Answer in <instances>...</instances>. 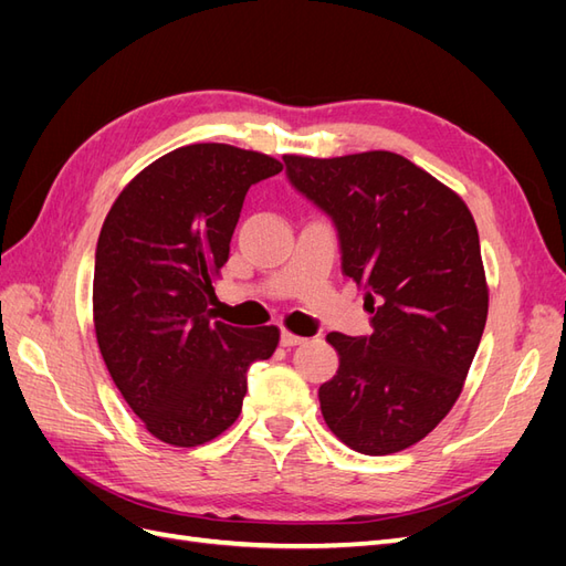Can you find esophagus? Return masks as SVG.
<instances>
[{
    "label": "esophagus",
    "mask_w": 566,
    "mask_h": 566,
    "mask_svg": "<svg viewBox=\"0 0 566 566\" xmlns=\"http://www.w3.org/2000/svg\"><path fill=\"white\" fill-rule=\"evenodd\" d=\"M281 345L283 347H297V345H304V337L290 333V331H283L281 333Z\"/></svg>",
    "instance_id": "1"
}]
</instances>
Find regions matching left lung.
I'll return each mask as SVG.
<instances>
[{
  "instance_id": "1",
  "label": "left lung",
  "mask_w": 566,
  "mask_h": 566,
  "mask_svg": "<svg viewBox=\"0 0 566 566\" xmlns=\"http://www.w3.org/2000/svg\"><path fill=\"white\" fill-rule=\"evenodd\" d=\"M283 160L290 184L333 219L342 271L373 314V335L325 337L339 368L318 389L321 413L349 449L399 453L447 418L484 333L489 287L472 212L389 150Z\"/></svg>"
}]
</instances>
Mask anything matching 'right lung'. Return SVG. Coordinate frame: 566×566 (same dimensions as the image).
<instances>
[{"label": "right lung", "instance_id": "1", "mask_svg": "<svg viewBox=\"0 0 566 566\" xmlns=\"http://www.w3.org/2000/svg\"><path fill=\"white\" fill-rule=\"evenodd\" d=\"M283 165L229 144L181 146L142 169L101 229L94 331L115 387L146 430L191 449L241 416L248 368L279 347L276 325L214 321L248 188Z\"/></svg>", "mask_w": 566, "mask_h": 566}]
</instances>
